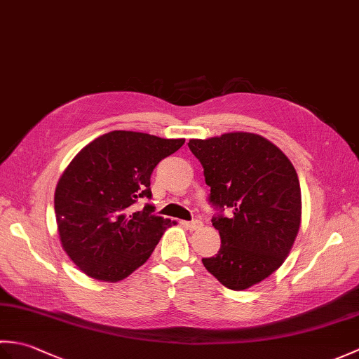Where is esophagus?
<instances>
[{"mask_svg": "<svg viewBox=\"0 0 359 359\" xmlns=\"http://www.w3.org/2000/svg\"><path fill=\"white\" fill-rule=\"evenodd\" d=\"M182 225L189 228V230H201L202 228L201 220H189V222H182Z\"/></svg>", "mask_w": 359, "mask_h": 359, "instance_id": "1", "label": "esophagus"}]
</instances>
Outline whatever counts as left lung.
Instances as JSON below:
<instances>
[{
	"instance_id": "obj_1",
	"label": "left lung",
	"mask_w": 359,
	"mask_h": 359,
	"mask_svg": "<svg viewBox=\"0 0 359 359\" xmlns=\"http://www.w3.org/2000/svg\"><path fill=\"white\" fill-rule=\"evenodd\" d=\"M203 166L217 255L202 259L230 290H247L284 264L301 226V187L294 166L276 144L251 133H226L188 143ZM228 209L231 215L224 217Z\"/></svg>"
}]
</instances>
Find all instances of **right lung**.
<instances>
[{
  "label": "right lung",
  "mask_w": 359,
  "mask_h": 359,
  "mask_svg": "<svg viewBox=\"0 0 359 359\" xmlns=\"http://www.w3.org/2000/svg\"><path fill=\"white\" fill-rule=\"evenodd\" d=\"M185 139L111 131L86 144L67 165L55 188L58 236L79 269L104 282H118L148 261L170 219L154 216L151 174Z\"/></svg>",
  "instance_id": "add662e5"
}]
</instances>
